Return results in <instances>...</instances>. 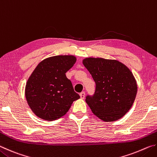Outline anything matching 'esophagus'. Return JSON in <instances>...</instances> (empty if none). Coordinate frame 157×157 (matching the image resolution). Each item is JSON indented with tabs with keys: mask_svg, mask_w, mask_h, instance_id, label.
Instances as JSON below:
<instances>
[{
	"mask_svg": "<svg viewBox=\"0 0 157 157\" xmlns=\"http://www.w3.org/2000/svg\"><path fill=\"white\" fill-rule=\"evenodd\" d=\"M79 95H80L81 99H84V97H85V92L84 91H82V93H80V94H79Z\"/></svg>",
	"mask_w": 157,
	"mask_h": 157,
	"instance_id": "1",
	"label": "esophagus"
}]
</instances>
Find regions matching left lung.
<instances>
[{
  "label": "left lung",
  "instance_id": "1",
  "mask_svg": "<svg viewBox=\"0 0 157 157\" xmlns=\"http://www.w3.org/2000/svg\"><path fill=\"white\" fill-rule=\"evenodd\" d=\"M84 66L96 84L86 102L93 113L105 122H113L128 112L137 94L136 79L129 68L116 59L85 58Z\"/></svg>",
  "mask_w": 157,
  "mask_h": 157
}]
</instances>
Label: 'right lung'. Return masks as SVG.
I'll return each mask as SVG.
<instances>
[{"instance_id":"add662e5","label":"right lung","mask_w":157,"mask_h":157,"mask_svg":"<svg viewBox=\"0 0 157 157\" xmlns=\"http://www.w3.org/2000/svg\"><path fill=\"white\" fill-rule=\"evenodd\" d=\"M74 55H57L39 63L28 78L25 95L29 107L45 121L59 119L80 96L74 91L66 73L76 62Z\"/></svg>"}]
</instances>
